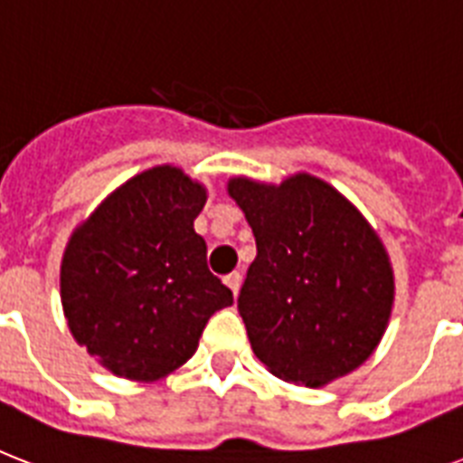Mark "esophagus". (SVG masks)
I'll return each instance as SVG.
<instances>
[{
	"label": "esophagus",
	"mask_w": 463,
	"mask_h": 463,
	"mask_svg": "<svg viewBox=\"0 0 463 463\" xmlns=\"http://www.w3.org/2000/svg\"><path fill=\"white\" fill-rule=\"evenodd\" d=\"M225 286L232 290V296H238L240 286H242V274H240V271H232V274L225 276Z\"/></svg>",
	"instance_id": "1"
}]
</instances>
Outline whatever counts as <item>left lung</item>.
I'll use <instances>...</instances> for the list:
<instances>
[{"mask_svg":"<svg viewBox=\"0 0 463 463\" xmlns=\"http://www.w3.org/2000/svg\"><path fill=\"white\" fill-rule=\"evenodd\" d=\"M228 192L257 242L238 296L254 355L305 387L363 365L394 300L389 257L365 218L312 175L279 187L235 177Z\"/></svg>","mask_w":463,"mask_h":463,"instance_id":"obj_1","label":"left lung"}]
</instances>
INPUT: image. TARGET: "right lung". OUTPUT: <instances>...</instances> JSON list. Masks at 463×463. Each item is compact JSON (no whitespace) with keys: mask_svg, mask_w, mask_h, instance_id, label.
Listing matches in <instances>:
<instances>
[{"mask_svg":"<svg viewBox=\"0 0 463 463\" xmlns=\"http://www.w3.org/2000/svg\"><path fill=\"white\" fill-rule=\"evenodd\" d=\"M206 192L177 167L137 175L76 228L61 260V307L86 351L119 377L158 380L194 355L232 305L209 271L194 218Z\"/></svg>","mask_w":463,"mask_h":463,"instance_id":"1","label":"right lung"}]
</instances>
